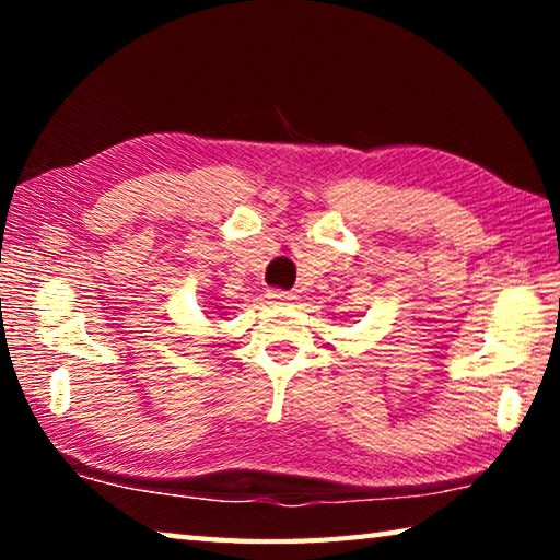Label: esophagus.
Returning a JSON list of instances; mask_svg holds the SVG:
<instances>
[{
    "instance_id": "1",
    "label": "esophagus",
    "mask_w": 560,
    "mask_h": 560,
    "mask_svg": "<svg viewBox=\"0 0 560 560\" xmlns=\"http://www.w3.org/2000/svg\"><path fill=\"white\" fill-rule=\"evenodd\" d=\"M267 299H269V303H291L293 299V293L291 291H281V289H271L269 293H267Z\"/></svg>"
}]
</instances>
